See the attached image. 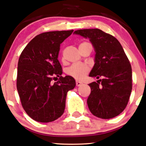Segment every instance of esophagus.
Returning <instances> with one entry per match:
<instances>
[{
	"instance_id": "esophagus-1",
	"label": "esophagus",
	"mask_w": 146,
	"mask_h": 146,
	"mask_svg": "<svg viewBox=\"0 0 146 146\" xmlns=\"http://www.w3.org/2000/svg\"><path fill=\"white\" fill-rule=\"evenodd\" d=\"M82 85V82H80V81H76V86H80Z\"/></svg>"
}]
</instances>
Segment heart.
Listing matches in <instances>:
<instances>
[{
	"mask_svg": "<svg viewBox=\"0 0 146 146\" xmlns=\"http://www.w3.org/2000/svg\"><path fill=\"white\" fill-rule=\"evenodd\" d=\"M87 42H83L80 45L86 44ZM90 70V67L87 64L84 63H75L69 66L66 70L68 75L73 77L77 80H82L88 74Z\"/></svg>",
	"mask_w": 146,
	"mask_h": 146,
	"instance_id": "obj_1",
	"label": "heart"
}]
</instances>
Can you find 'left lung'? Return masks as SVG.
Segmentation results:
<instances>
[{
    "label": "left lung",
    "mask_w": 146,
    "mask_h": 146,
    "mask_svg": "<svg viewBox=\"0 0 146 146\" xmlns=\"http://www.w3.org/2000/svg\"><path fill=\"white\" fill-rule=\"evenodd\" d=\"M74 33L90 38L96 54L89 76L102 78L89 84V110L102 119L117 116L126 108L132 90V68L122 45L116 38L98 29L78 30Z\"/></svg>",
    "instance_id": "1"
}]
</instances>
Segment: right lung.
Instances as JSON below:
<instances>
[{"label":"right lung","mask_w":146,"mask_h":146,"mask_svg":"<svg viewBox=\"0 0 146 146\" xmlns=\"http://www.w3.org/2000/svg\"><path fill=\"white\" fill-rule=\"evenodd\" d=\"M73 32L43 33L23 50L17 64V90L26 113L40 122L56 120L64 113L68 90L75 87L71 76L62 77L60 46ZM59 77L57 82L53 80Z\"/></svg>","instance_id":"1"}]
</instances>
